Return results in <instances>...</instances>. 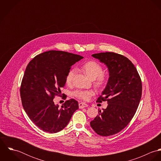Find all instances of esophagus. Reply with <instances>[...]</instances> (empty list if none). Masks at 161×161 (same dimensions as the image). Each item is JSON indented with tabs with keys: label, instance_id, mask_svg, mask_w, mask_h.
Wrapping results in <instances>:
<instances>
[{
	"label": "esophagus",
	"instance_id": "1",
	"mask_svg": "<svg viewBox=\"0 0 161 161\" xmlns=\"http://www.w3.org/2000/svg\"><path fill=\"white\" fill-rule=\"evenodd\" d=\"M89 105L87 103H84V102H80V103H79V107L80 108H85V107H87Z\"/></svg>",
	"mask_w": 161,
	"mask_h": 161
}]
</instances>
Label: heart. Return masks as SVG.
I'll return each mask as SVG.
<instances>
[{"label":"heart","mask_w":161,"mask_h":161,"mask_svg":"<svg viewBox=\"0 0 161 161\" xmlns=\"http://www.w3.org/2000/svg\"><path fill=\"white\" fill-rule=\"evenodd\" d=\"M80 69L89 79L93 80V83L97 88L102 89L107 85L108 80V75L103 72L102 66L97 62L89 61L81 65ZM75 73L74 69H70L68 71L66 77L67 84H71ZM93 94L94 92L92 90H77L74 92L76 97L83 100H89Z\"/></svg>","instance_id":"heart-1"}]
</instances>
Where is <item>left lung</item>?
Listing matches in <instances>:
<instances>
[{
  "instance_id": "1",
  "label": "left lung",
  "mask_w": 161,
  "mask_h": 161,
  "mask_svg": "<svg viewBox=\"0 0 161 161\" xmlns=\"http://www.w3.org/2000/svg\"><path fill=\"white\" fill-rule=\"evenodd\" d=\"M105 64L109 73L107 84L97 102L107 101L91 126L100 136L114 135L124 129L135 114L142 95V83L134 64L125 56L111 52L92 54Z\"/></svg>"
}]
</instances>
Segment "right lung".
<instances>
[{"instance_id": "add662e5", "label": "right lung", "mask_w": 161, "mask_h": 161, "mask_svg": "<svg viewBox=\"0 0 161 161\" xmlns=\"http://www.w3.org/2000/svg\"><path fill=\"white\" fill-rule=\"evenodd\" d=\"M84 57L61 51H49L35 56L25 69L20 87L23 108L30 119L43 131L56 133L63 130L79 103L74 99L61 108L55 105L71 66Z\"/></svg>"}]
</instances>
